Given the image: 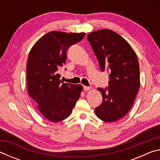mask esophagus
I'll list each match as a JSON object with an SVG mask.
<instances>
[{
  "label": "esophagus",
  "instance_id": "1",
  "mask_svg": "<svg viewBox=\"0 0 160 160\" xmlns=\"http://www.w3.org/2000/svg\"><path fill=\"white\" fill-rule=\"evenodd\" d=\"M83 89H84V90H85V91H88V90H90L91 89H92V88H91V87L84 86L83 87Z\"/></svg>",
  "mask_w": 160,
  "mask_h": 160
}]
</instances>
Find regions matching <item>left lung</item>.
I'll list each match as a JSON object with an SVG mask.
<instances>
[{
  "label": "left lung",
  "mask_w": 160,
  "mask_h": 160,
  "mask_svg": "<svg viewBox=\"0 0 160 160\" xmlns=\"http://www.w3.org/2000/svg\"><path fill=\"white\" fill-rule=\"evenodd\" d=\"M88 40L102 72L109 73V86L98 88L102 103L95 108L97 117L114 122L131 109L140 88V68L137 55L126 40L108 29L91 32Z\"/></svg>",
  "instance_id": "8db88e82"
}]
</instances>
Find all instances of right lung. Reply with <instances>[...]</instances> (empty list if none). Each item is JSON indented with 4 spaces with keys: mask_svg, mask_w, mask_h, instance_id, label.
<instances>
[{
    "mask_svg": "<svg viewBox=\"0 0 160 160\" xmlns=\"http://www.w3.org/2000/svg\"><path fill=\"white\" fill-rule=\"evenodd\" d=\"M85 34L50 32L35 43L29 53L26 68L29 94L39 112L52 122L68 117L80 97L82 86L63 83L58 70L66 63L68 48Z\"/></svg>",
    "mask_w": 160,
    "mask_h": 160,
    "instance_id": "1",
    "label": "right lung"
}]
</instances>
